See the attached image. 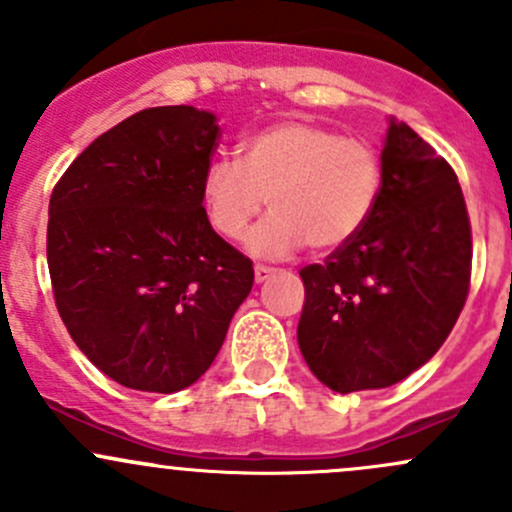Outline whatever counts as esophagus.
<instances>
[{
  "label": "esophagus",
  "mask_w": 512,
  "mask_h": 512,
  "mask_svg": "<svg viewBox=\"0 0 512 512\" xmlns=\"http://www.w3.org/2000/svg\"><path fill=\"white\" fill-rule=\"evenodd\" d=\"M273 273H276V268H271V266H263V263H258V266L254 268V278H256V283H263V281H268V278H271Z\"/></svg>",
  "instance_id": "34e87169"
}]
</instances>
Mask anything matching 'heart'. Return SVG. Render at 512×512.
<instances>
[{
    "mask_svg": "<svg viewBox=\"0 0 512 512\" xmlns=\"http://www.w3.org/2000/svg\"><path fill=\"white\" fill-rule=\"evenodd\" d=\"M236 155L209 162L199 197L224 239H239L268 197L273 212L246 239L256 256L281 258L303 244L340 249L365 229L382 194L377 147L310 120L263 125L239 142Z\"/></svg>",
    "mask_w": 512,
    "mask_h": 512,
    "instance_id": "b5f03b06",
    "label": "heart"
}]
</instances>
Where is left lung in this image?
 <instances>
[{
  "instance_id": "8db88e82",
  "label": "left lung",
  "mask_w": 512,
  "mask_h": 512,
  "mask_svg": "<svg viewBox=\"0 0 512 512\" xmlns=\"http://www.w3.org/2000/svg\"><path fill=\"white\" fill-rule=\"evenodd\" d=\"M382 165L365 229L325 263L300 268V352L340 394L392 387L429 362L471 286V221L449 162L392 118Z\"/></svg>"
}]
</instances>
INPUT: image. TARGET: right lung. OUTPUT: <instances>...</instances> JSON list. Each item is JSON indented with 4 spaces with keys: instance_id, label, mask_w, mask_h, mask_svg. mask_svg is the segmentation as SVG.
<instances>
[{
    "instance_id": "obj_1",
    "label": "right lung",
    "mask_w": 512,
    "mask_h": 512,
    "mask_svg": "<svg viewBox=\"0 0 512 512\" xmlns=\"http://www.w3.org/2000/svg\"><path fill=\"white\" fill-rule=\"evenodd\" d=\"M217 138L207 110H140L93 140L51 194L56 308L78 350L123 387L197 382L254 286V263L209 226L199 197Z\"/></svg>"
}]
</instances>
